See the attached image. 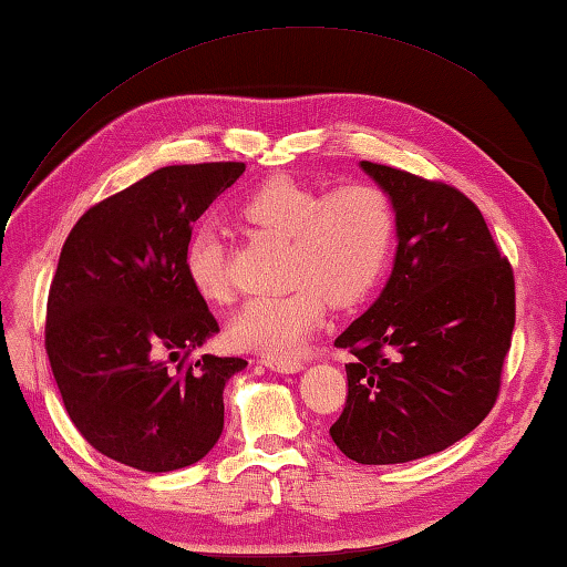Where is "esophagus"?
<instances>
[{"label": "esophagus", "mask_w": 567, "mask_h": 567, "mask_svg": "<svg viewBox=\"0 0 567 567\" xmlns=\"http://www.w3.org/2000/svg\"><path fill=\"white\" fill-rule=\"evenodd\" d=\"M260 363L265 368H270L275 372H297L302 370L305 363L299 358H292V355H262Z\"/></svg>", "instance_id": "esophagus-1"}]
</instances>
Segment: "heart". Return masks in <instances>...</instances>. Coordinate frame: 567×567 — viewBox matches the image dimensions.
<instances>
[{"instance_id": "b5f03b06", "label": "heart", "mask_w": 567, "mask_h": 567, "mask_svg": "<svg viewBox=\"0 0 567 567\" xmlns=\"http://www.w3.org/2000/svg\"><path fill=\"white\" fill-rule=\"evenodd\" d=\"M238 219L258 236L285 240L280 295L256 297L226 327V339L244 351L290 353L319 329L333 307H353L375 290L394 244V209L388 192L370 183L321 189L292 177H270L240 202ZM185 272L204 302L231 297L226 248L209 226L197 228L185 248Z\"/></svg>"}]
</instances>
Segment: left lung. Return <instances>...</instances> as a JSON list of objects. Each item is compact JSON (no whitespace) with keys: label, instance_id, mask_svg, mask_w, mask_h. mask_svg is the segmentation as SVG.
Instances as JSON below:
<instances>
[{"label":"left lung","instance_id":"8db88e82","mask_svg":"<svg viewBox=\"0 0 567 567\" xmlns=\"http://www.w3.org/2000/svg\"><path fill=\"white\" fill-rule=\"evenodd\" d=\"M360 165L394 204L400 246L378 302L336 339L355 358L329 433L355 463H409L461 441L495 406L516 321L514 270L461 189Z\"/></svg>","mask_w":567,"mask_h":567}]
</instances>
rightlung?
Masks as SVG:
<instances>
[{
	"label": "right lung",
	"instance_id": "1",
	"mask_svg": "<svg viewBox=\"0 0 567 567\" xmlns=\"http://www.w3.org/2000/svg\"><path fill=\"white\" fill-rule=\"evenodd\" d=\"M244 171L161 167L84 212L60 250L45 353L80 436L116 463L167 473L202 461L221 436L224 384L248 363L195 358L219 323L192 290L185 248Z\"/></svg>",
	"mask_w": 567,
	"mask_h": 567
}]
</instances>
